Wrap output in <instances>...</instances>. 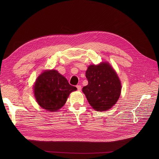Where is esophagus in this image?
Segmentation results:
<instances>
[{"mask_svg": "<svg viewBox=\"0 0 159 159\" xmlns=\"http://www.w3.org/2000/svg\"><path fill=\"white\" fill-rule=\"evenodd\" d=\"M76 87H77V90H78V91H80V90H81V89H82L81 86H80V85H77Z\"/></svg>", "mask_w": 159, "mask_h": 159, "instance_id": "1", "label": "esophagus"}]
</instances>
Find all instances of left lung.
<instances>
[{
  "label": "left lung",
  "mask_w": 159,
  "mask_h": 159,
  "mask_svg": "<svg viewBox=\"0 0 159 159\" xmlns=\"http://www.w3.org/2000/svg\"><path fill=\"white\" fill-rule=\"evenodd\" d=\"M88 84L82 91L90 106L97 111L110 109L119 100L121 83L112 66L106 62L90 65L86 71Z\"/></svg>",
  "instance_id": "8db88e82"
}]
</instances>
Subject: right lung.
I'll return each mask as SVG.
<instances>
[{
  "label": "right lung",
  "instance_id": "1",
  "mask_svg": "<svg viewBox=\"0 0 159 159\" xmlns=\"http://www.w3.org/2000/svg\"><path fill=\"white\" fill-rule=\"evenodd\" d=\"M39 105L49 111H57L65 104L67 98L77 88L69 84L64 76L55 70H46L36 79L33 86Z\"/></svg>",
  "mask_w": 159,
  "mask_h": 159
}]
</instances>
